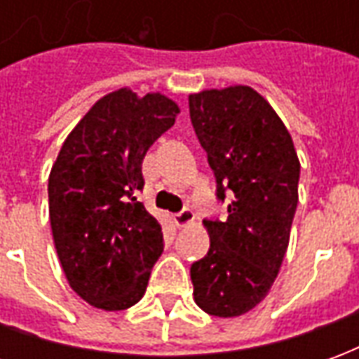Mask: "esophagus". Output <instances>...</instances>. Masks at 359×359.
<instances>
[{"label":"esophagus","instance_id":"34e87169","mask_svg":"<svg viewBox=\"0 0 359 359\" xmlns=\"http://www.w3.org/2000/svg\"><path fill=\"white\" fill-rule=\"evenodd\" d=\"M194 211L188 210V208H184L182 211H179V213H175V217H172V221H175V225L179 226V229H182V226H188L190 223H194Z\"/></svg>","mask_w":359,"mask_h":359}]
</instances>
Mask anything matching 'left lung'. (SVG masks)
<instances>
[{
    "instance_id": "1",
    "label": "left lung",
    "mask_w": 359,
    "mask_h": 359,
    "mask_svg": "<svg viewBox=\"0 0 359 359\" xmlns=\"http://www.w3.org/2000/svg\"><path fill=\"white\" fill-rule=\"evenodd\" d=\"M190 121L215 175L225 221H203L210 252L190 267L194 300L236 317L264 300L285 259L298 205L300 161L290 133L250 86L188 95Z\"/></svg>"
}]
</instances>
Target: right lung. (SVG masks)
<instances>
[{"mask_svg": "<svg viewBox=\"0 0 359 359\" xmlns=\"http://www.w3.org/2000/svg\"><path fill=\"white\" fill-rule=\"evenodd\" d=\"M179 113L159 92L115 90L79 121L51 167L53 244L71 288L94 308L121 311L146 292L163 233L136 200L142 161Z\"/></svg>", "mask_w": 359, "mask_h": 359, "instance_id": "add662e5", "label": "right lung"}]
</instances>
